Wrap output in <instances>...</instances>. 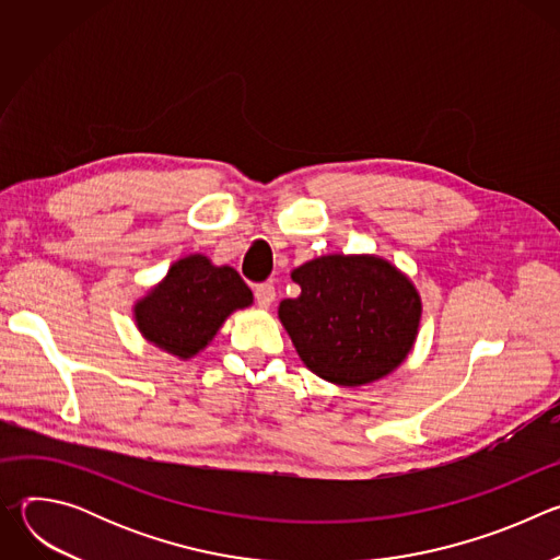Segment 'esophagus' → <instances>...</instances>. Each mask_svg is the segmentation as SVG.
I'll use <instances>...</instances> for the list:
<instances>
[{"mask_svg": "<svg viewBox=\"0 0 560 560\" xmlns=\"http://www.w3.org/2000/svg\"><path fill=\"white\" fill-rule=\"evenodd\" d=\"M275 296H277V292H275L272 283H261L255 288V299H257L259 307H270L275 303Z\"/></svg>", "mask_w": 560, "mask_h": 560, "instance_id": "1", "label": "esophagus"}]
</instances>
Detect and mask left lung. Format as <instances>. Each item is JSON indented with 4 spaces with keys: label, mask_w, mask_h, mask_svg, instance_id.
I'll return each mask as SVG.
<instances>
[{
    "label": "left lung",
    "mask_w": 560,
    "mask_h": 560,
    "mask_svg": "<svg viewBox=\"0 0 560 560\" xmlns=\"http://www.w3.org/2000/svg\"><path fill=\"white\" fill-rule=\"evenodd\" d=\"M301 294L279 318L301 361L330 383L357 387L394 372L410 354L421 296L389 261L372 255H326L292 270Z\"/></svg>",
    "instance_id": "8db88e82"
}]
</instances>
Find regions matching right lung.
I'll return each mask as SVG.
<instances>
[{"mask_svg": "<svg viewBox=\"0 0 560 560\" xmlns=\"http://www.w3.org/2000/svg\"><path fill=\"white\" fill-rule=\"evenodd\" d=\"M253 303V292L230 266H212L203 255L175 261L143 299L135 324L145 341L179 359L201 352L225 318Z\"/></svg>", "mask_w": 560, "mask_h": 560, "instance_id": "obj_1", "label": "right lung"}]
</instances>
